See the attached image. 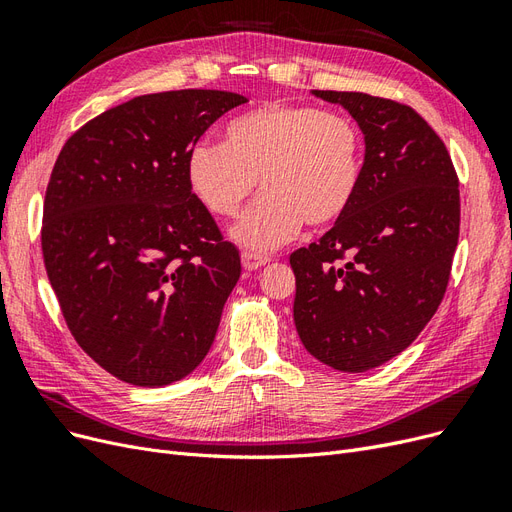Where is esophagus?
<instances>
[{
    "instance_id": "1",
    "label": "esophagus",
    "mask_w": 512,
    "mask_h": 512,
    "mask_svg": "<svg viewBox=\"0 0 512 512\" xmlns=\"http://www.w3.org/2000/svg\"><path fill=\"white\" fill-rule=\"evenodd\" d=\"M241 262H243V269L245 271H258L260 267H265L269 258L267 256H260V254H252V252H243L241 254Z\"/></svg>"
}]
</instances>
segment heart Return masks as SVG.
Wrapping results in <instances>:
<instances>
[{
    "label": "heart",
    "mask_w": 512,
    "mask_h": 512,
    "mask_svg": "<svg viewBox=\"0 0 512 512\" xmlns=\"http://www.w3.org/2000/svg\"><path fill=\"white\" fill-rule=\"evenodd\" d=\"M188 183L215 218H235L258 185L265 194L232 230L252 254H267L327 226L352 205L363 175V141L354 123L316 106L265 104L232 119L226 143L196 141Z\"/></svg>",
    "instance_id": "heart-1"
}]
</instances>
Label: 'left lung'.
<instances>
[{"label":"left lung","mask_w":512,"mask_h":512,"mask_svg":"<svg viewBox=\"0 0 512 512\" xmlns=\"http://www.w3.org/2000/svg\"><path fill=\"white\" fill-rule=\"evenodd\" d=\"M312 94L359 123L365 162L348 211L290 254L294 324L320 363L359 374L404 352L442 303L459 239V179L414 108L361 91Z\"/></svg>","instance_id":"1"}]
</instances>
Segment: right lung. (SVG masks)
Returning <instances> with one entry per match:
<instances>
[{"instance_id": "obj_1", "label": "right lung", "mask_w": 512, "mask_h": 512, "mask_svg": "<svg viewBox=\"0 0 512 512\" xmlns=\"http://www.w3.org/2000/svg\"><path fill=\"white\" fill-rule=\"evenodd\" d=\"M247 98L138 96L76 130L44 196L42 256L70 333L108 374L177 382L203 363L241 275L188 183V151Z\"/></svg>"}]
</instances>
